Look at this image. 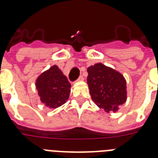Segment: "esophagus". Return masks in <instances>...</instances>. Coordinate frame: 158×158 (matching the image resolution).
Wrapping results in <instances>:
<instances>
[{
	"mask_svg": "<svg viewBox=\"0 0 158 158\" xmlns=\"http://www.w3.org/2000/svg\"><path fill=\"white\" fill-rule=\"evenodd\" d=\"M83 80H84L83 76H80V77H79V78L77 79V81H82Z\"/></svg>",
	"mask_w": 158,
	"mask_h": 158,
	"instance_id": "1",
	"label": "esophagus"
}]
</instances>
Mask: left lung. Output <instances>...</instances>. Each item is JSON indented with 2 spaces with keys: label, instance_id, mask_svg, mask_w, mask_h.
I'll use <instances>...</instances> for the list:
<instances>
[{
  "label": "left lung",
  "instance_id": "1",
  "mask_svg": "<svg viewBox=\"0 0 158 158\" xmlns=\"http://www.w3.org/2000/svg\"><path fill=\"white\" fill-rule=\"evenodd\" d=\"M87 82L92 100L106 112H115L127 101V82L123 75L102 63L88 67Z\"/></svg>",
  "mask_w": 158,
  "mask_h": 158
}]
</instances>
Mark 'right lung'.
<instances>
[{
  "label": "right lung",
  "instance_id": "1",
  "mask_svg": "<svg viewBox=\"0 0 158 158\" xmlns=\"http://www.w3.org/2000/svg\"><path fill=\"white\" fill-rule=\"evenodd\" d=\"M35 87L40 101L51 109L65 104L70 94V83L56 65L38 77Z\"/></svg>",
  "mask_w": 158,
  "mask_h": 158
}]
</instances>
